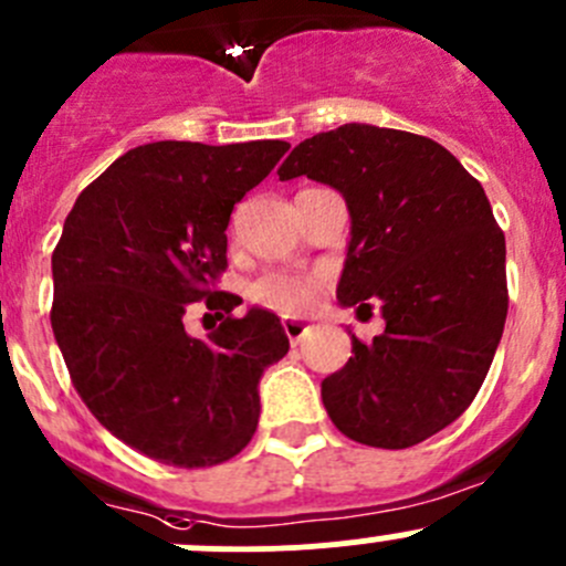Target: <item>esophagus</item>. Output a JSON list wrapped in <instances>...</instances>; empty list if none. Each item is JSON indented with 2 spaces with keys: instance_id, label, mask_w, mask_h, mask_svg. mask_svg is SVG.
I'll return each mask as SVG.
<instances>
[{
  "instance_id": "1",
  "label": "esophagus",
  "mask_w": 566,
  "mask_h": 566,
  "mask_svg": "<svg viewBox=\"0 0 566 566\" xmlns=\"http://www.w3.org/2000/svg\"><path fill=\"white\" fill-rule=\"evenodd\" d=\"M283 329H285V335H289L291 344L296 346L302 338H305L307 329H311V327H307L305 322H296V318H283Z\"/></svg>"
}]
</instances>
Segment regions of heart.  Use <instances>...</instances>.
Listing matches in <instances>:
<instances>
[{
    "label": "heart",
    "instance_id": "obj_1",
    "mask_svg": "<svg viewBox=\"0 0 566 566\" xmlns=\"http://www.w3.org/2000/svg\"><path fill=\"white\" fill-rule=\"evenodd\" d=\"M316 296L318 281L300 275H283V272H272V275L259 277V281L250 285V300L270 307V311L283 313V316H300V313L311 311Z\"/></svg>",
    "mask_w": 566,
    "mask_h": 566
}]
</instances>
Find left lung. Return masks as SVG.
I'll return each mask as SVG.
<instances>
[{
    "instance_id": "left-lung-1",
    "label": "left lung",
    "mask_w": 566,
    "mask_h": 566,
    "mask_svg": "<svg viewBox=\"0 0 566 566\" xmlns=\"http://www.w3.org/2000/svg\"><path fill=\"white\" fill-rule=\"evenodd\" d=\"M281 181L344 195L340 307L379 305L385 333L322 382L327 416L374 449H410L468 410L506 322V239L454 154L421 134L346 123L296 145Z\"/></svg>"
}]
</instances>
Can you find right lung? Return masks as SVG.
<instances>
[{"mask_svg":"<svg viewBox=\"0 0 566 566\" xmlns=\"http://www.w3.org/2000/svg\"><path fill=\"white\" fill-rule=\"evenodd\" d=\"M289 150L283 139H161L112 161L76 198L52 255V329L87 410L139 454L176 468L237 457L261 416V374L289 352L281 318L211 291L226 228ZM209 295L227 318L206 339L182 313ZM221 315V314H218Z\"/></svg>","mask_w":566,"mask_h":566,"instance_id":"right-lung-1","label":"right lung"}]
</instances>
